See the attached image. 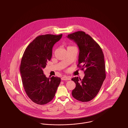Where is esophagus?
<instances>
[{"label": "esophagus", "instance_id": "1", "mask_svg": "<svg viewBox=\"0 0 128 128\" xmlns=\"http://www.w3.org/2000/svg\"><path fill=\"white\" fill-rule=\"evenodd\" d=\"M61 80H70V78L68 76H64L61 78Z\"/></svg>", "mask_w": 128, "mask_h": 128}]
</instances>
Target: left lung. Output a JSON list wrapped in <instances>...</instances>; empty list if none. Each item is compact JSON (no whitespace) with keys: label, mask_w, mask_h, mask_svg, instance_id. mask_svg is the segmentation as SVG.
<instances>
[{"label":"left lung","mask_w":128,"mask_h":128,"mask_svg":"<svg viewBox=\"0 0 128 128\" xmlns=\"http://www.w3.org/2000/svg\"><path fill=\"white\" fill-rule=\"evenodd\" d=\"M67 37L77 44L80 50L77 67L85 73L82 79L78 77L72 79L76 84L72 96L82 102L90 101L96 96L106 78L103 52L98 43L83 31L68 34Z\"/></svg>","instance_id":"obj_1"}]
</instances>
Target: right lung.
I'll list each match as a JSON object with an SVG mask.
<instances>
[{"label":"right lung","mask_w":128,"mask_h":128,"mask_svg":"<svg viewBox=\"0 0 128 128\" xmlns=\"http://www.w3.org/2000/svg\"><path fill=\"white\" fill-rule=\"evenodd\" d=\"M62 36V34H48L36 37L27 47L22 56L20 66L22 84L28 96L38 104L50 102L60 84V78H47L43 69L51 60L53 46Z\"/></svg>","instance_id":"add662e5"}]
</instances>
